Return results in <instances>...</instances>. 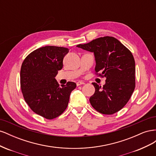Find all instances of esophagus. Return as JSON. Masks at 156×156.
<instances>
[{"label": "esophagus", "instance_id": "obj_1", "mask_svg": "<svg viewBox=\"0 0 156 156\" xmlns=\"http://www.w3.org/2000/svg\"><path fill=\"white\" fill-rule=\"evenodd\" d=\"M76 84H77V86H79V85H81V84H84L85 83L83 81H78V82H77Z\"/></svg>", "mask_w": 156, "mask_h": 156}]
</instances>
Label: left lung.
Listing matches in <instances>:
<instances>
[{"mask_svg": "<svg viewBox=\"0 0 156 156\" xmlns=\"http://www.w3.org/2000/svg\"><path fill=\"white\" fill-rule=\"evenodd\" d=\"M77 47L94 53L96 73L106 78L103 87L92 83L95 92L89 99L92 106L104 115H112L121 110L135 87V63L131 51L111 36L98 37Z\"/></svg>", "mask_w": 156, "mask_h": 156, "instance_id": "1", "label": "left lung"}]
</instances>
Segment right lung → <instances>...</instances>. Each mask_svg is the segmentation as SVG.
Listing matches in <instances>:
<instances>
[{"label":"right lung","mask_w":156,"mask_h":156,"mask_svg":"<svg viewBox=\"0 0 156 156\" xmlns=\"http://www.w3.org/2000/svg\"><path fill=\"white\" fill-rule=\"evenodd\" d=\"M68 48L45 46L32 51L23 61L20 72L21 88L32 111L51 120L67 108L70 94L76 84L68 82L59 86L55 77L63 67Z\"/></svg>","instance_id":"add662e5"}]
</instances>
